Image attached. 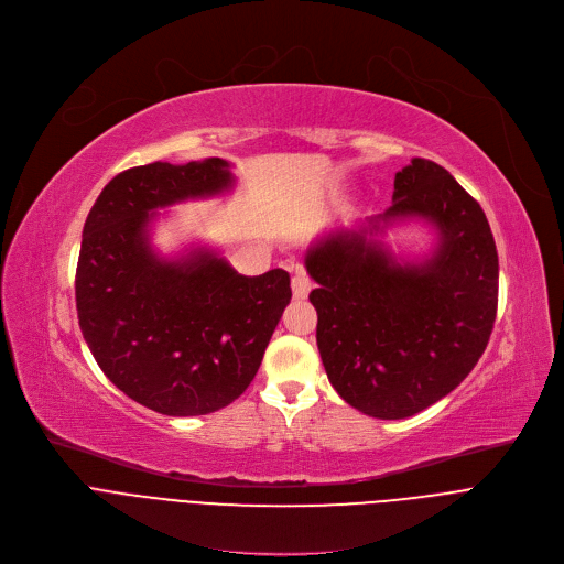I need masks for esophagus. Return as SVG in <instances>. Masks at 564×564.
<instances>
[{
	"label": "esophagus",
	"instance_id": "34e87169",
	"mask_svg": "<svg viewBox=\"0 0 564 564\" xmlns=\"http://www.w3.org/2000/svg\"><path fill=\"white\" fill-rule=\"evenodd\" d=\"M313 290V281L304 270H296V274L292 276V296L294 299H306Z\"/></svg>",
	"mask_w": 564,
	"mask_h": 564
}]
</instances>
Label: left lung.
Listing matches in <instances>:
<instances>
[{"label": "left lung", "instance_id": "obj_1", "mask_svg": "<svg viewBox=\"0 0 564 564\" xmlns=\"http://www.w3.org/2000/svg\"><path fill=\"white\" fill-rule=\"evenodd\" d=\"M420 216L438 231L422 261H399L376 236ZM317 281V347L349 405L403 420L456 390L482 356L497 317L499 256L490 224L465 187L426 159L394 176L392 206L306 251Z\"/></svg>", "mask_w": 564, "mask_h": 564}]
</instances>
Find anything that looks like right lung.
Segmentation results:
<instances>
[{"label": "right lung", "mask_w": 564, "mask_h": 564, "mask_svg": "<svg viewBox=\"0 0 564 564\" xmlns=\"http://www.w3.org/2000/svg\"><path fill=\"white\" fill-rule=\"evenodd\" d=\"M234 183L221 159L131 167L84 224L74 281L84 340L112 383L161 415H208L236 401L290 304L285 270L242 276L210 249L161 258L149 242L159 208Z\"/></svg>", "instance_id": "right-lung-1"}]
</instances>
